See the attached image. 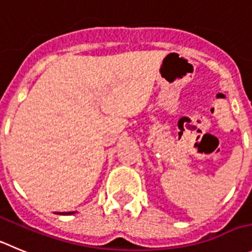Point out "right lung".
<instances>
[{
    "label": "right lung",
    "instance_id": "obj_1",
    "mask_svg": "<svg viewBox=\"0 0 252 252\" xmlns=\"http://www.w3.org/2000/svg\"><path fill=\"white\" fill-rule=\"evenodd\" d=\"M56 214H60V215L61 214H62V215H72V214L74 213H73V211H69V213H56Z\"/></svg>",
    "mask_w": 252,
    "mask_h": 252
}]
</instances>
